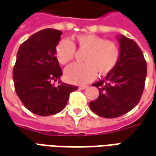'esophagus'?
Returning a JSON list of instances; mask_svg holds the SVG:
<instances>
[{
	"label": "esophagus",
	"mask_w": 156,
	"mask_h": 156,
	"mask_svg": "<svg viewBox=\"0 0 156 156\" xmlns=\"http://www.w3.org/2000/svg\"><path fill=\"white\" fill-rule=\"evenodd\" d=\"M87 87H88V86H87V85H81V86L79 87V89H80V90H85V89H87Z\"/></svg>",
	"instance_id": "1"
}]
</instances>
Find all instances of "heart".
<instances>
[{
	"label": "heart",
	"instance_id": "heart-1",
	"mask_svg": "<svg viewBox=\"0 0 156 156\" xmlns=\"http://www.w3.org/2000/svg\"><path fill=\"white\" fill-rule=\"evenodd\" d=\"M78 47L87 52L83 56L84 63H74L65 69V78L72 84H85L92 80L98 72L106 76L112 70L119 58V48L114 42L92 34L77 35ZM76 47L69 39H62L55 48L58 61L66 65L75 56Z\"/></svg>",
	"mask_w": 156,
	"mask_h": 156
}]
</instances>
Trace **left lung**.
<instances>
[{
	"instance_id": "left-lung-1",
	"label": "left lung",
	"mask_w": 156,
	"mask_h": 156,
	"mask_svg": "<svg viewBox=\"0 0 156 156\" xmlns=\"http://www.w3.org/2000/svg\"><path fill=\"white\" fill-rule=\"evenodd\" d=\"M117 38L118 63L104 80L93 84L99 89V97L89 103L91 111L106 119L123 115L139 103L147 75L146 61L136 42L123 35Z\"/></svg>"
}]
</instances>
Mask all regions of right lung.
Here are the masks:
<instances>
[{"label": "right lung", "mask_w": 156, "mask_h": 156, "mask_svg": "<svg viewBox=\"0 0 156 156\" xmlns=\"http://www.w3.org/2000/svg\"><path fill=\"white\" fill-rule=\"evenodd\" d=\"M61 34V31L52 28L39 31L21 44L16 55L15 90L25 108L37 115H54L62 111L69 94L78 89L59 79L62 70L55 48ZM58 80V86L51 83Z\"/></svg>", "instance_id": "1"}]
</instances>
